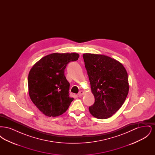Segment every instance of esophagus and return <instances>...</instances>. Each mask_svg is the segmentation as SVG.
I'll use <instances>...</instances> for the list:
<instances>
[{"label":"esophagus","mask_w":155,"mask_h":155,"mask_svg":"<svg viewBox=\"0 0 155 155\" xmlns=\"http://www.w3.org/2000/svg\"><path fill=\"white\" fill-rule=\"evenodd\" d=\"M84 92L83 91H80L78 92V95L79 96H82V95H84Z\"/></svg>","instance_id":"esophagus-1"}]
</instances>
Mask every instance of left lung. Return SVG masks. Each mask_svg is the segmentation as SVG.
<instances>
[{
	"instance_id": "8db88e82",
	"label": "left lung",
	"mask_w": 155,
	"mask_h": 155,
	"mask_svg": "<svg viewBox=\"0 0 155 155\" xmlns=\"http://www.w3.org/2000/svg\"><path fill=\"white\" fill-rule=\"evenodd\" d=\"M83 58L95 99L89 111L96 118H109L122 106L128 94L125 67L116 59L103 54L84 53Z\"/></svg>"
}]
</instances>
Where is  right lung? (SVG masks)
Returning a JSON list of instances; mask_svg holds the SVG:
<instances>
[{"label":"right lung","instance_id":"obj_1","mask_svg":"<svg viewBox=\"0 0 155 155\" xmlns=\"http://www.w3.org/2000/svg\"><path fill=\"white\" fill-rule=\"evenodd\" d=\"M77 53H53L40 59L30 70L28 78L31 100L48 117L65 113L74 98L68 94L70 84L64 76L67 64L78 59Z\"/></svg>","mask_w":155,"mask_h":155}]
</instances>
